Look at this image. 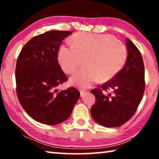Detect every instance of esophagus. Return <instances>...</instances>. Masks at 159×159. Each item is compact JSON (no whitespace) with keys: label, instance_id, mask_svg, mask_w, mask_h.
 Instances as JSON below:
<instances>
[{"label":"esophagus","instance_id":"esophagus-1","mask_svg":"<svg viewBox=\"0 0 159 159\" xmlns=\"http://www.w3.org/2000/svg\"><path fill=\"white\" fill-rule=\"evenodd\" d=\"M86 93H87V92H85V91H84V90H80V97H83V95H85Z\"/></svg>","mask_w":159,"mask_h":159}]
</instances>
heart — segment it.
<instances>
[{"instance_id": "heart-1", "label": "heart", "mask_w": 159, "mask_h": 159, "mask_svg": "<svg viewBox=\"0 0 159 159\" xmlns=\"http://www.w3.org/2000/svg\"><path fill=\"white\" fill-rule=\"evenodd\" d=\"M71 46L61 45L58 51L59 64L65 73L74 74L72 85L81 88H90L99 79H112L122 69L127 58V50L123 43L111 34L80 32L69 39Z\"/></svg>"}]
</instances>
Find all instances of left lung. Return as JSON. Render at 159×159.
Masks as SVG:
<instances>
[{"mask_svg": "<svg viewBox=\"0 0 159 159\" xmlns=\"http://www.w3.org/2000/svg\"><path fill=\"white\" fill-rule=\"evenodd\" d=\"M125 41L128 57L124 67L100 88L91 90L96 99L91 116L104 127H119L130 120L144 92V66L141 53L130 39H126ZM108 89L113 90L114 96L103 93Z\"/></svg>", "mask_w": 159, "mask_h": 159, "instance_id": "left-lung-1", "label": "left lung"}]
</instances>
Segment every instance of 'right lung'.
Wrapping results in <instances>:
<instances>
[{
	"mask_svg": "<svg viewBox=\"0 0 159 159\" xmlns=\"http://www.w3.org/2000/svg\"><path fill=\"white\" fill-rule=\"evenodd\" d=\"M71 34L54 30L35 36L17 58L15 79L19 101L32 118L43 124L57 125L66 120L80 97L73 87L57 89L67 80L58 63L59 48Z\"/></svg>",
	"mask_w": 159,
	"mask_h": 159,
	"instance_id": "add662e5",
	"label": "right lung"
}]
</instances>
